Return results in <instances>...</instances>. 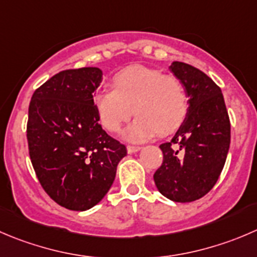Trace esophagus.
Listing matches in <instances>:
<instances>
[{
  "instance_id": "esophagus-1",
  "label": "esophagus",
  "mask_w": 257,
  "mask_h": 257,
  "mask_svg": "<svg viewBox=\"0 0 257 257\" xmlns=\"http://www.w3.org/2000/svg\"><path fill=\"white\" fill-rule=\"evenodd\" d=\"M126 151H128L129 154L136 153V152L141 151V147H138V146H126Z\"/></svg>"
}]
</instances>
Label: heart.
<instances>
[{
    "label": "heart",
    "instance_id": "b5f03b06",
    "mask_svg": "<svg viewBox=\"0 0 257 257\" xmlns=\"http://www.w3.org/2000/svg\"><path fill=\"white\" fill-rule=\"evenodd\" d=\"M114 89H101L94 95V106L101 125L118 133L134 114L124 138L142 142L154 134L168 136L187 118L189 108L186 86L173 75L147 66H129L113 78Z\"/></svg>",
    "mask_w": 257,
    "mask_h": 257
}]
</instances>
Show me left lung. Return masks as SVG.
Returning a JSON list of instances; mask_svg holds the SVG:
<instances>
[{"mask_svg": "<svg viewBox=\"0 0 257 257\" xmlns=\"http://www.w3.org/2000/svg\"><path fill=\"white\" fill-rule=\"evenodd\" d=\"M169 69L186 86L189 108L173 138L159 146L163 162L153 178L162 195L186 203L207 195L217 182L230 148L231 124L220 86L210 76L179 61Z\"/></svg>", "mask_w": 257, "mask_h": 257, "instance_id": "left-lung-1", "label": "left lung"}]
</instances>
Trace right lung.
<instances>
[{"instance_id": "add662e5", "label": "right lung", "mask_w": 257, "mask_h": 257, "mask_svg": "<svg viewBox=\"0 0 257 257\" xmlns=\"http://www.w3.org/2000/svg\"><path fill=\"white\" fill-rule=\"evenodd\" d=\"M101 79L99 68L60 71L30 101L26 136L32 167L50 198L71 211L100 202L126 156L125 146L99 124L93 94Z\"/></svg>"}]
</instances>
